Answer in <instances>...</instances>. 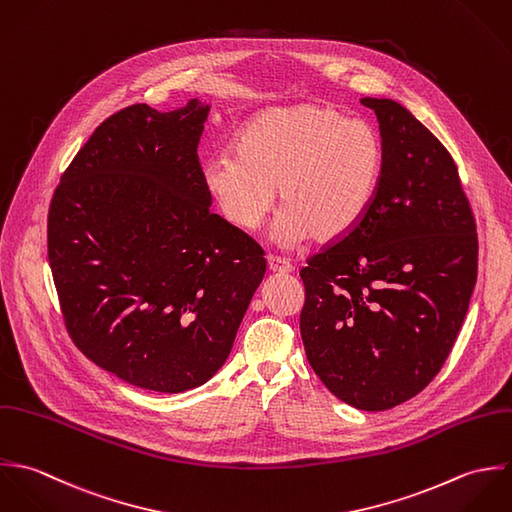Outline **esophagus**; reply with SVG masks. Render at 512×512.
<instances>
[{
    "label": "esophagus",
    "instance_id": "34e87169",
    "mask_svg": "<svg viewBox=\"0 0 512 512\" xmlns=\"http://www.w3.org/2000/svg\"><path fill=\"white\" fill-rule=\"evenodd\" d=\"M267 265H269L271 273H279V275L293 273V265L289 261H285V259H279V257H269Z\"/></svg>",
    "mask_w": 512,
    "mask_h": 512
}]
</instances>
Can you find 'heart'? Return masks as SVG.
I'll use <instances>...</instances> for the list:
<instances>
[{
	"label": "heart",
	"instance_id": "1",
	"mask_svg": "<svg viewBox=\"0 0 512 512\" xmlns=\"http://www.w3.org/2000/svg\"><path fill=\"white\" fill-rule=\"evenodd\" d=\"M384 172L380 134L336 108L295 104L251 116L235 154L202 166L205 194L239 231H255L277 204L285 211L275 237L293 245L308 237L336 243L368 215Z\"/></svg>",
	"mask_w": 512,
	"mask_h": 512
}]
</instances>
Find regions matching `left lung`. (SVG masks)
<instances>
[{"instance_id":"1","label":"left lung","mask_w":512,"mask_h":512,"mask_svg":"<svg viewBox=\"0 0 512 512\" xmlns=\"http://www.w3.org/2000/svg\"><path fill=\"white\" fill-rule=\"evenodd\" d=\"M376 112L384 172L364 221L301 271L308 362L342 402L384 411L441 370L477 283V225L445 146L392 99Z\"/></svg>"}]
</instances>
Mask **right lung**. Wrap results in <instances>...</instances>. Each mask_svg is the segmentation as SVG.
Masks as SVG:
<instances>
[{"mask_svg": "<svg viewBox=\"0 0 512 512\" xmlns=\"http://www.w3.org/2000/svg\"><path fill=\"white\" fill-rule=\"evenodd\" d=\"M209 104H132L93 132L49 207V265L79 350L126 384L180 394L225 364L267 263L209 211Z\"/></svg>", "mask_w": 512, "mask_h": 512, "instance_id": "1", "label": "right lung"}]
</instances>
